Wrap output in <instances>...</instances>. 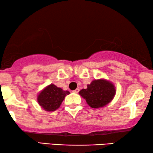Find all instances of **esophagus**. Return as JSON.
<instances>
[{"label": "esophagus", "instance_id": "34e87169", "mask_svg": "<svg viewBox=\"0 0 153 153\" xmlns=\"http://www.w3.org/2000/svg\"><path fill=\"white\" fill-rule=\"evenodd\" d=\"M79 92V88H76V89H75L74 91H73V93H78Z\"/></svg>", "mask_w": 153, "mask_h": 153}]
</instances>
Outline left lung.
<instances>
[{"label":"left lung","instance_id":"left-lung-1","mask_svg":"<svg viewBox=\"0 0 153 153\" xmlns=\"http://www.w3.org/2000/svg\"><path fill=\"white\" fill-rule=\"evenodd\" d=\"M79 93L91 107L97 108L106 106L114 99L116 89L110 81L97 79L93 80L86 89H82Z\"/></svg>","mask_w":153,"mask_h":153}]
</instances>
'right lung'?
<instances>
[{"label":"right lung","instance_id":"add662e5","mask_svg":"<svg viewBox=\"0 0 153 153\" xmlns=\"http://www.w3.org/2000/svg\"><path fill=\"white\" fill-rule=\"evenodd\" d=\"M70 94L54 84L48 85L37 96V102L47 111H53L60 107L66 95Z\"/></svg>","mask_w":153,"mask_h":153}]
</instances>
